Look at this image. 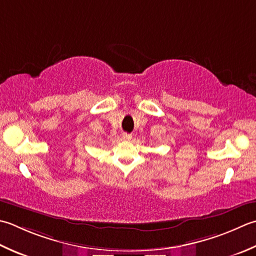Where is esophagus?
Instances as JSON below:
<instances>
[{"instance_id": "esophagus-1", "label": "esophagus", "mask_w": 256, "mask_h": 256, "mask_svg": "<svg viewBox=\"0 0 256 256\" xmlns=\"http://www.w3.org/2000/svg\"><path fill=\"white\" fill-rule=\"evenodd\" d=\"M122 138L124 140V141H130V140L132 138V135L131 134H128V133H124L122 135Z\"/></svg>"}]
</instances>
